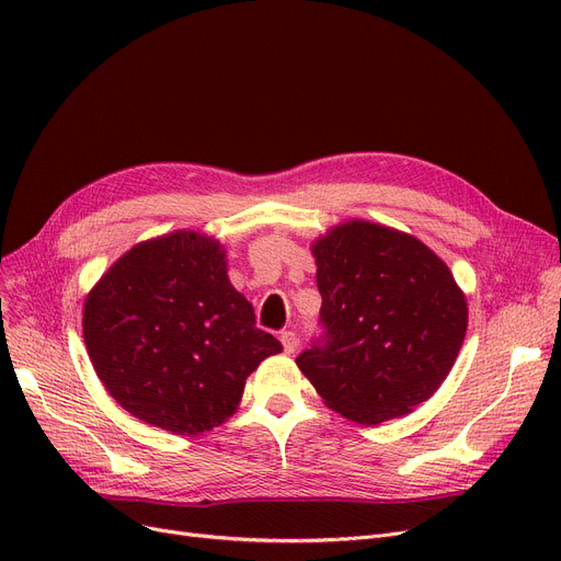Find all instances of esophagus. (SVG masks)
<instances>
[{
  "label": "esophagus",
  "instance_id": "1",
  "mask_svg": "<svg viewBox=\"0 0 561 561\" xmlns=\"http://www.w3.org/2000/svg\"><path fill=\"white\" fill-rule=\"evenodd\" d=\"M279 341H282V345H284V352L286 355H293V352L298 350V336H296V332H282V336H279Z\"/></svg>",
  "mask_w": 561,
  "mask_h": 561
}]
</instances>
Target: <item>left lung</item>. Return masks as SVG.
<instances>
[{"mask_svg": "<svg viewBox=\"0 0 561 561\" xmlns=\"http://www.w3.org/2000/svg\"><path fill=\"white\" fill-rule=\"evenodd\" d=\"M322 345L296 359L332 411L359 425L411 414L455 366L468 305L416 236L345 220L311 243Z\"/></svg>", "mask_w": 561, "mask_h": 561, "instance_id": "1", "label": "left lung"}]
</instances>
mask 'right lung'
<instances>
[{
  "mask_svg": "<svg viewBox=\"0 0 561 561\" xmlns=\"http://www.w3.org/2000/svg\"><path fill=\"white\" fill-rule=\"evenodd\" d=\"M81 325L108 396L134 419L182 436L222 425L250 373L282 352L231 286L227 250L191 229L117 259L85 296Z\"/></svg>",
  "mask_w": 561,
  "mask_h": 561,
  "instance_id": "1",
  "label": "right lung"
}]
</instances>
